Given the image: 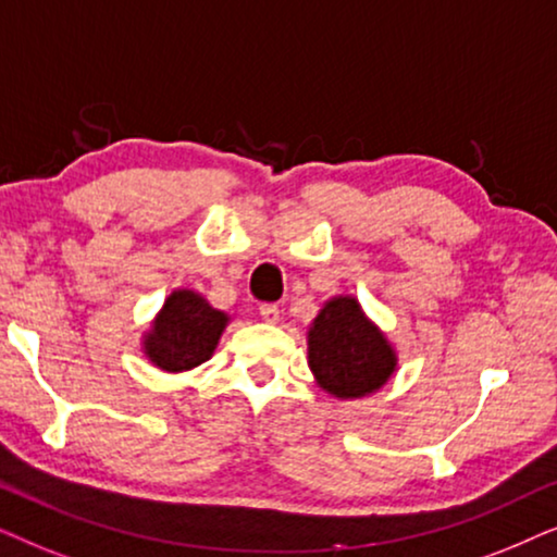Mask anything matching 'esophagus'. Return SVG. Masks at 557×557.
<instances>
[{"mask_svg": "<svg viewBox=\"0 0 557 557\" xmlns=\"http://www.w3.org/2000/svg\"><path fill=\"white\" fill-rule=\"evenodd\" d=\"M259 315H262L267 323H277L280 321V308L274 306V302H264V306L259 308Z\"/></svg>", "mask_w": 557, "mask_h": 557, "instance_id": "obj_1", "label": "esophagus"}]
</instances>
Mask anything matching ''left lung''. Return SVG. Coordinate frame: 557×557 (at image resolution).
<instances>
[{"label":"left lung","instance_id":"obj_1","mask_svg":"<svg viewBox=\"0 0 557 557\" xmlns=\"http://www.w3.org/2000/svg\"><path fill=\"white\" fill-rule=\"evenodd\" d=\"M308 367L336 399L374 395L397 369V351L354 295H336L308 329Z\"/></svg>","mask_w":557,"mask_h":557}]
</instances>
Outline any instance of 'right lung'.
<instances>
[{
    "label": "right lung",
    "instance_id": "add662e5",
    "mask_svg": "<svg viewBox=\"0 0 557 557\" xmlns=\"http://www.w3.org/2000/svg\"><path fill=\"white\" fill-rule=\"evenodd\" d=\"M228 321L201 293L173 290L143 336L145 356L162 372H188L211 359Z\"/></svg>",
    "mask_w": 557,
    "mask_h": 557
}]
</instances>
